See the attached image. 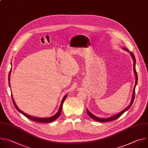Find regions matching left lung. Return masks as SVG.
<instances>
[{"label": "left lung", "instance_id": "obj_1", "mask_svg": "<svg viewBox=\"0 0 148 148\" xmlns=\"http://www.w3.org/2000/svg\"><path fill=\"white\" fill-rule=\"evenodd\" d=\"M124 49L127 51H129V50L127 48H124ZM130 54L131 55L133 60H134V73L135 74V76H136V82H135V86H134V90H133V94H132V101L131 102V104H130V106L127 107L125 109H124L123 111H122L121 112H120V113H119L118 114H116L115 115H113L112 116H111L110 118H108V119H100V118H99V117H97L96 116H95L94 115H93L92 113L90 112V111H88L87 109L86 110V111H87V114L90 116V117H91L92 119H93L95 121H99V122H101V123H105V122H108V121H113V120H116L118 118H119L120 116H121V115L123 114V113H124L127 110H128L132 106L134 101V99H135V87H136V85L137 84V82H138V75H137V73H136V69H135V63H136V61H135V56L133 54L132 52H130Z\"/></svg>", "mask_w": 148, "mask_h": 148}]
</instances>
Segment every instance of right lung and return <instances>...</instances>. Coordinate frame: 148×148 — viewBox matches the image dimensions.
<instances>
[{"label": "right lung", "instance_id": "add662e5", "mask_svg": "<svg viewBox=\"0 0 148 148\" xmlns=\"http://www.w3.org/2000/svg\"><path fill=\"white\" fill-rule=\"evenodd\" d=\"M10 71L9 72V77H10ZM9 83L10 84V77L9 78ZM10 86V85H9ZM67 97V96H64V97L63 98L62 100V102H61V106H60V109H59L58 111L57 112V113L54 115L53 116H51V117H49V118H37V117H34V116H30L28 114H26L25 113H24V112H23L21 110H20L18 107L17 106H16L13 97H12V101H13V104L14 106V107H16V108L18 110V111H19L20 112H21V114H23L25 116H26L27 118H28V119L31 120L33 121H36V122H38V123H51V122H52L53 121H55V120H56L60 116L61 114V112H62V105H63V103H64V100H65L66 97Z\"/></svg>", "mask_w": 148, "mask_h": 148}]
</instances>
